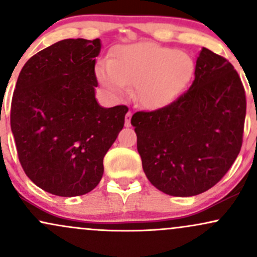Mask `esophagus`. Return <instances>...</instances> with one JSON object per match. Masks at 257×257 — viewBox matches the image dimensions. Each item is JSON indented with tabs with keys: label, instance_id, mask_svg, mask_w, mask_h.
Returning a JSON list of instances; mask_svg holds the SVG:
<instances>
[{
	"label": "esophagus",
	"instance_id": "obj_1",
	"mask_svg": "<svg viewBox=\"0 0 257 257\" xmlns=\"http://www.w3.org/2000/svg\"><path fill=\"white\" fill-rule=\"evenodd\" d=\"M131 118H132V111H128L125 114V120H124L125 126H131Z\"/></svg>",
	"mask_w": 257,
	"mask_h": 257
}]
</instances>
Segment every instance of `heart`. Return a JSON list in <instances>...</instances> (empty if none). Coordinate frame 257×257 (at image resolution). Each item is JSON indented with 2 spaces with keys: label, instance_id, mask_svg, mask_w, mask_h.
<instances>
[{
  "label": "heart",
  "instance_id": "obj_1",
  "mask_svg": "<svg viewBox=\"0 0 257 257\" xmlns=\"http://www.w3.org/2000/svg\"><path fill=\"white\" fill-rule=\"evenodd\" d=\"M95 73L113 96H122L135 84V101L147 110H157L172 104L186 89L194 61L185 52L140 42L117 47L111 60L99 61Z\"/></svg>",
  "mask_w": 257,
  "mask_h": 257
}]
</instances>
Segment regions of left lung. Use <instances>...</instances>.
<instances>
[{
    "instance_id": "8db88e82",
    "label": "left lung",
    "mask_w": 257,
    "mask_h": 257,
    "mask_svg": "<svg viewBox=\"0 0 257 257\" xmlns=\"http://www.w3.org/2000/svg\"><path fill=\"white\" fill-rule=\"evenodd\" d=\"M245 112V91L233 65L203 47L190 89L166 107L133 114L149 181L175 197L216 185L239 155Z\"/></svg>"
}]
</instances>
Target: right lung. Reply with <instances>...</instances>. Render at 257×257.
I'll list each match as a JSON object with an SVG mask.
<instances>
[{"label": "right lung", "instance_id": "obj_1", "mask_svg": "<svg viewBox=\"0 0 257 257\" xmlns=\"http://www.w3.org/2000/svg\"><path fill=\"white\" fill-rule=\"evenodd\" d=\"M101 42L69 38L23 66L12 99L11 128L29 179L60 197L82 196L104 174V157L124 125L128 107L95 99Z\"/></svg>", "mask_w": 257, "mask_h": 257}]
</instances>
